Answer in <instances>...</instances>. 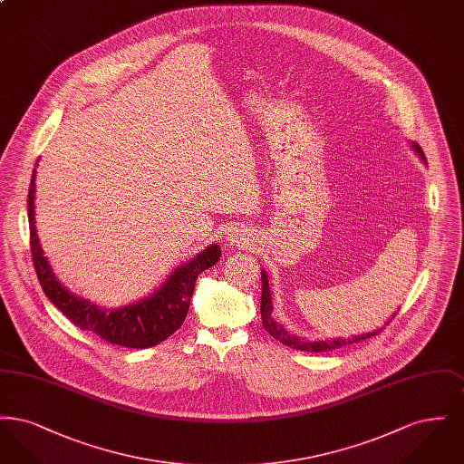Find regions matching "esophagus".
<instances>
[{
  "mask_svg": "<svg viewBox=\"0 0 464 464\" xmlns=\"http://www.w3.org/2000/svg\"><path fill=\"white\" fill-rule=\"evenodd\" d=\"M226 240L229 242V245H235V246H245V245H250V243H252V235H250L248 229H245L243 226H233V227L227 231Z\"/></svg>",
  "mask_w": 464,
  "mask_h": 464,
  "instance_id": "34e87169",
  "label": "esophagus"
}]
</instances>
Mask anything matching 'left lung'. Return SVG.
Segmentation results:
<instances>
[{
	"instance_id": "left-lung-1",
	"label": "left lung",
	"mask_w": 464,
	"mask_h": 464,
	"mask_svg": "<svg viewBox=\"0 0 464 464\" xmlns=\"http://www.w3.org/2000/svg\"><path fill=\"white\" fill-rule=\"evenodd\" d=\"M411 150L420 156V161L426 165V158L424 153L420 150V146L416 142H411ZM261 278H263V295H261V318H263V325H265L266 332H269V335H273L275 339H278L282 344L290 346L294 350H299V352H309V353H320V352H331V350H337L341 346H346V344H353L358 341H363V339H369L372 335H377L382 329H375L372 332H365V334H358V335H352L348 339L344 337H334V339H325V341H309L304 337H299L295 334H290L285 331L275 318H273V294H271V288H269V280H267V273L265 269H261ZM397 314V311H395ZM395 314H392V318H395ZM388 324V322H386ZM384 324V325H386Z\"/></svg>"
}]
</instances>
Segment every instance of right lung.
Returning a JSON list of instances; mask_svg holds the SVG:
<instances>
[{"label": "right lung", "instance_id": "obj_1", "mask_svg": "<svg viewBox=\"0 0 464 464\" xmlns=\"http://www.w3.org/2000/svg\"><path fill=\"white\" fill-rule=\"evenodd\" d=\"M34 199L36 169L33 170L27 195V219L31 233L33 265L44 295L76 327H80L82 331L93 332L111 344L142 350L156 346L158 343L170 337L186 320L199 273L216 265L221 257V246L218 243H212L188 263L177 266L167 276V280L148 297H142L140 301H135L121 308L97 306L95 303H90L89 299H83L64 287L53 273L48 257H44V246L40 243L36 229Z\"/></svg>", "mask_w": 464, "mask_h": 464}]
</instances>
